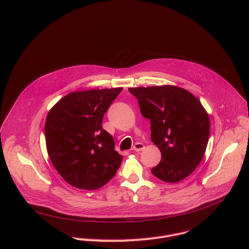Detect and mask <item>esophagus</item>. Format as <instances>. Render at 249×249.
Listing matches in <instances>:
<instances>
[{"label": "esophagus", "mask_w": 249, "mask_h": 249, "mask_svg": "<svg viewBox=\"0 0 249 249\" xmlns=\"http://www.w3.org/2000/svg\"><path fill=\"white\" fill-rule=\"evenodd\" d=\"M144 149H145V146H144V144H142V143H136L133 147V150L136 151V152H141V151H143Z\"/></svg>", "instance_id": "esophagus-1"}]
</instances>
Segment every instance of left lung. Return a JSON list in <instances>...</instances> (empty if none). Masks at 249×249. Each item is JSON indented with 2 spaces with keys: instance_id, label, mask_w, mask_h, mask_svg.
Segmentation results:
<instances>
[{
  "instance_id": "8db88e82",
  "label": "left lung",
  "mask_w": 249,
  "mask_h": 249,
  "mask_svg": "<svg viewBox=\"0 0 249 249\" xmlns=\"http://www.w3.org/2000/svg\"><path fill=\"white\" fill-rule=\"evenodd\" d=\"M140 111L151 121V139L161 153L152 168L159 179L175 183L189 176L201 162L209 141V115L188 90L160 86L131 88Z\"/></svg>"
}]
</instances>
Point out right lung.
<instances>
[{
	"instance_id": "right-lung-1",
	"label": "right lung",
	"mask_w": 249,
	"mask_h": 249,
	"mask_svg": "<svg viewBox=\"0 0 249 249\" xmlns=\"http://www.w3.org/2000/svg\"><path fill=\"white\" fill-rule=\"evenodd\" d=\"M122 88L71 92L49 111L45 140L49 158L72 186L94 190L116 174L123 157L101 124Z\"/></svg>"
}]
</instances>
